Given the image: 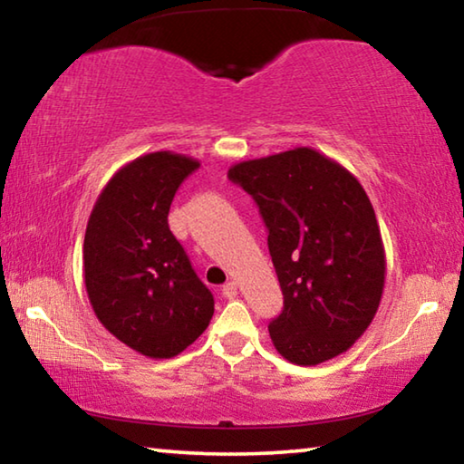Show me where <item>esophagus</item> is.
<instances>
[{"label": "esophagus", "mask_w": 464, "mask_h": 464, "mask_svg": "<svg viewBox=\"0 0 464 464\" xmlns=\"http://www.w3.org/2000/svg\"><path fill=\"white\" fill-rule=\"evenodd\" d=\"M223 295H225V298H229V300L237 298V283H235V281L225 283V287H223Z\"/></svg>", "instance_id": "esophagus-1"}]
</instances>
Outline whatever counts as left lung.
<instances>
[{
	"instance_id": "left-lung-1",
	"label": "left lung",
	"mask_w": 464,
	"mask_h": 464,
	"mask_svg": "<svg viewBox=\"0 0 464 464\" xmlns=\"http://www.w3.org/2000/svg\"><path fill=\"white\" fill-rule=\"evenodd\" d=\"M229 179L258 204L283 292L268 324L285 361L314 366L348 352L377 314L385 247L352 172L313 148L233 164Z\"/></svg>"
}]
</instances>
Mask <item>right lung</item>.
I'll use <instances>...</instances> for the list:
<instances>
[{"instance_id": "obj_1", "label": "right lung", "mask_w": 464, "mask_h": 464, "mask_svg": "<svg viewBox=\"0 0 464 464\" xmlns=\"http://www.w3.org/2000/svg\"><path fill=\"white\" fill-rule=\"evenodd\" d=\"M199 160L162 150L114 172L95 199L82 275L98 321L137 354L172 358L204 334L210 289L169 229L172 198Z\"/></svg>"}]
</instances>
